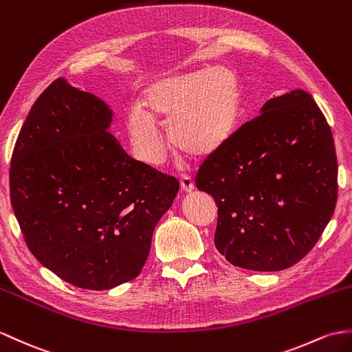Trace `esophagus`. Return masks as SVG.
Wrapping results in <instances>:
<instances>
[{"instance_id":"obj_1","label":"esophagus","mask_w":352,"mask_h":352,"mask_svg":"<svg viewBox=\"0 0 352 352\" xmlns=\"http://www.w3.org/2000/svg\"><path fill=\"white\" fill-rule=\"evenodd\" d=\"M182 189H183V192H186V193H190V192H193V189H195V184H193V182H192V178L189 177V175H183L182 177Z\"/></svg>"}]
</instances>
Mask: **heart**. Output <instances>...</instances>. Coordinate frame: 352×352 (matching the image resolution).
Instances as JSON below:
<instances>
[{
	"mask_svg": "<svg viewBox=\"0 0 352 352\" xmlns=\"http://www.w3.org/2000/svg\"><path fill=\"white\" fill-rule=\"evenodd\" d=\"M243 109L239 79L225 67L165 76L146 88L144 109L129 112L127 127L136 157L159 166L166 146L156 121L168 124L174 148L192 159H207L232 138Z\"/></svg>",
	"mask_w": 352,
	"mask_h": 352,
	"instance_id": "b5f03b06",
	"label": "heart"
}]
</instances>
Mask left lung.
<instances>
[{
    "mask_svg": "<svg viewBox=\"0 0 352 352\" xmlns=\"http://www.w3.org/2000/svg\"><path fill=\"white\" fill-rule=\"evenodd\" d=\"M219 208L214 244L232 265L279 272L320 240L338 199L333 135L314 97L268 99L196 175Z\"/></svg>",
    "mask_w": 352,
    "mask_h": 352,
    "instance_id": "1",
    "label": "left lung"
}]
</instances>
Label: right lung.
I'll use <instances>...</instances> for the list:
<instances>
[{"mask_svg":"<svg viewBox=\"0 0 352 352\" xmlns=\"http://www.w3.org/2000/svg\"><path fill=\"white\" fill-rule=\"evenodd\" d=\"M113 112L64 78L40 94L10 165L14 216L32 255L63 280L103 291L135 279L174 177L132 159L108 130Z\"/></svg>","mask_w":352,"mask_h":352,"instance_id":"add662e5","label":"right lung"}]
</instances>
